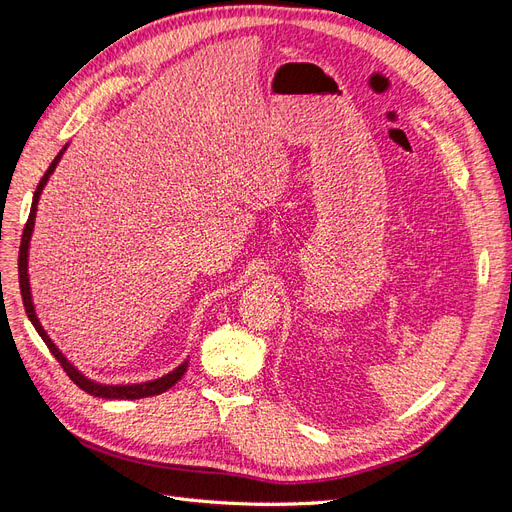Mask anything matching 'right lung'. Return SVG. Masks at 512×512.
I'll use <instances>...</instances> for the list:
<instances>
[{"label":"right lung","mask_w":512,"mask_h":512,"mask_svg":"<svg viewBox=\"0 0 512 512\" xmlns=\"http://www.w3.org/2000/svg\"><path fill=\"white\" fill-rule=\"evenodd\" d=\"M66 147L61 149L57 153V158L51 162L49 170H46L44 177L40 179L38 188H36V194H34V203H32V211H29V218H27V224L23 228V237H21V247H19V286H21V297H23V305H25V312H27V318L32 320L34 329L38 331V335L44 339L46 348H49L53 352L55 359L59 361V365L64 367L66 374L70 376V380L79 386V389H83L85 393L94 395V397H102V399H141V397H153V395H160L164 391H168L170 386H175L181 376L185 374V369H188V361H183L175 371H170V374L158 378V380H151V382H143V384H123V386H111V384H98L94 380H87L83 374H79L76 371L64 354H61L55 344L51 342V337L46 335V331L42 329V324L34 312V303H32V292H29V277H27V250H29V239H32V230H34V220H36V209H38V198L42 194V188L46 179L51 177V173L55 170L57 162L61 160V156H64Z\"/></svg>","instance_id":"1"}]
</instances>
